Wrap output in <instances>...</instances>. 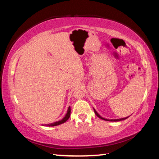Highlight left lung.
<instances>
[{"label":"left lung","mask_w":159,"mask_h":159,"mask_svg":"<svg viewBox=\"0 0 159 159\" xmlns=\"http://www.w3.org/2000/svg\"><path fill=\"white\" fill-rule=\"evenodd\" d=\"M94 113L96 114V116H97V117H99V118H100L101 119H102V120H111V121H119V120H124V119H126V118H127L128 117H126V118H120V119H106V118H102V117H101L99 115L98 113H97V112L95 111V110L94 109Z\"/></svg>","instance_id":"obj_1"}]
</instances>
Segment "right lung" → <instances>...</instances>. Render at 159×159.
Listing matches in <instances>:
<instances>
[{"label":"right lung","instance_id":"right-lung-1","mask_svg":"<svg viewBox=\"0 0 159 159\" xmlns=\"http://www.w3.org/2000/svg\"><path fill=\"white\" fill-rule=\"evenodd\" d=\"M70 107H68V109H67V112L66 113V115L64 118H62V120H59V121H57V122H54V123H52V124H46V126H57V125H60V124H62L63 123H65V121H67V120H68V118H70Z\"/></svg>","mask_w":159,"mask_h":159}]
</instances>
